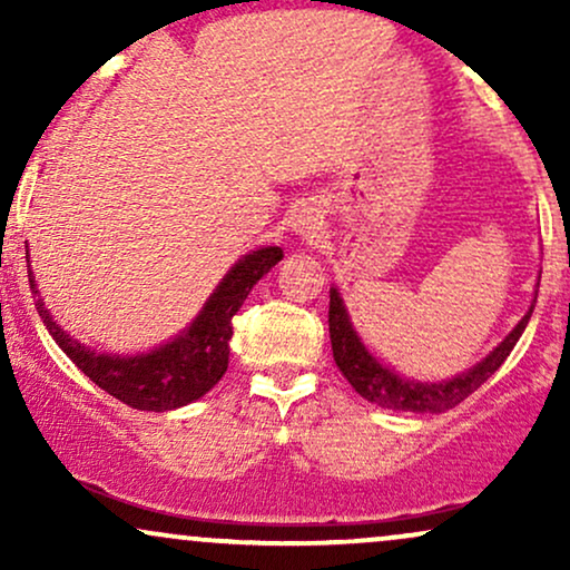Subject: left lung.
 Masks as SVG:
<instances>
[{
  "instance_id": "8db88e82",
  "label": "left lung",
  "mask_w": 570,
  "mask_h": 570,
  "mask_svg": "<svg viewBox=\"0 0 570 570\" xmlns=\"http://www.w3.org/2000/svg\"><path fill=\"white\" fill-rule=\"evenodd\" d=\"M531 313L533 311H528L525 318L512 330V335L503 340L499 348L490 353L485 362L476 364L474 370L463 372V375H458L448 383H415L402 381L394 372L385 370L383 364H377V358H372V353L364 348L362 340L353 332L348 313H345V305L343 299H340L337 289H330L332 356H335V364L345 375V381L356 389V394H362L372 404H381L385 410L402 412H444L453 410L455 404H461L466 396H472L474 391L480 389L503 362H507V356L512 353L517 340L525 332Z\"/></svg>"
}]
</instances>
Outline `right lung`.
<instances>
[{"instance_id": "obj_1", "label": "right lung", "mask_w": 570, "mask_h": 570, "mask_svg": "<svg viewBox=\"0 0 570 570\" xmlns=\"http://www.w3.org/2000/svg\"><path fill=\"white\" fill-rule=\"evenodd\" d=\"M284 252L278 246L259 248V252L246 254L238 265L227 273L219 289L212 294L200 316L193 326L171 340L163 348L144 353V356H104V353L88 351L85 345L71 340L67 332L58 326L50 313L45 311L42 299H37V311L45 326L61 345L71 362L80 367L85 375L94 381L98 389L130 404L136 410H174L185 407L195 399L212 391L219 377L227 372V356H230L233 337V316L252 292V286L281 263ZM29 259V254H26ZM29 284L35 289V278L29 271ZM37 294V289H35Z\"/></svg>"}]
</instances>
